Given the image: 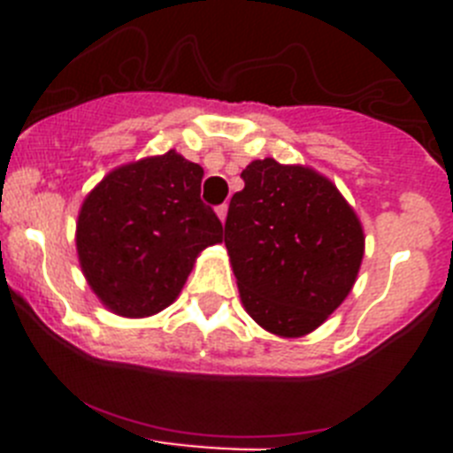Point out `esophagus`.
Instances as JSON below:
<instances>
[{
	"mask_svg": "<svg viewBox=\"0 0 453 453\" xmlns=\"http://www.w3.org/2000/svg\"><path fill=\"white\" fill-rule=\"evenodd\" d=\"M215 213H218V218L224 222V219H226V213H229V206H226V203H222V206L215 208Z\"/></svg>",
	"mask_w": 453,
	"mask_h": 453,
	"instance_id": "34e87169",
	"label": "esophagus"
}]
</instances>
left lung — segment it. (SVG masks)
Returning a JSON list of instances; mask_svg holds the SVG:
<instances>
[{
    "mask_svg": "<svg viewBox=\"0 0 453 453\" xmlns=\"http://www.w3.org/2000/svg\"><path fill=\"white\" fill-rule=\"evenodd\" d=\"M224 245L242 306L283 338L315 331L345 302L361 270L365 235L338 188L311 167L274 158L242 170Z\"/></svg>",
    "mask_w": 453,
    "mask_h": 453,
    "instance_id": "8db88e82",
    "label": "left lung"
}]
</instances>
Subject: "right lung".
Returning <instances> with one entry per match:
<instances>
[{"mask_svg": "<svg viewBox=\"0 0 453 453\" xmlns=\"http://www.w3.org/2000/svg\"><path fill=\"white\" fill-rule=\"evenodd\" d=\"M203 170L170 150L99 181L81 206L77 251L88 286L124 318H147L179 297L197 254L222 242L202 202Z\"/></svg>", "mask_w": 453, "mask_h": 453, "instance_id": "obj_1", "label": "right lung"}]
</instances>
